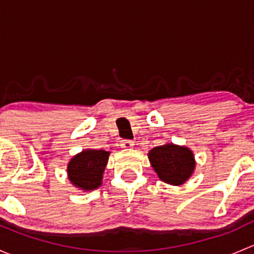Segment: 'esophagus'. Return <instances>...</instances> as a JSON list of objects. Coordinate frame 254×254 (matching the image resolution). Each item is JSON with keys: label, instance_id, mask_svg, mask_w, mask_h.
Returning <instances> with one entry per match:
<instances>
[{"label": "esophagus", "instance_id": "obj_1", "mask_svg": "<svg viewBox=\"0 0 254 254\" xmlns=\"http://www.w3.org/2000/svg\"><path fill=\"white\" fill-rule=\"evenodd\" d=\"M120 146L124 148H131L132 146H134V141H132V140H122Z\"/></svg>", "mask_w": 254, "mask_h": 254}]
</instances>
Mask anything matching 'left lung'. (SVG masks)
Listing matches in <instances>:
<instances>
[{
	"mask_svg": "<svg viewBox=\"0 0 254 254\" xmlns=\"http://www.w3.org/2000/svg\"><path fill=\"white\" fill-rule=\"evenodd\" d=\"M148 158L157 176L173 186L184 183L195 167L193 152L184 146L173 143L153 147L148 152Z\"/></svg>",
	"mask_w": 254,
	"mask_h": 254,
	"instance_id": "8db88e82",
	"label": "left lung"
}]
</instances>
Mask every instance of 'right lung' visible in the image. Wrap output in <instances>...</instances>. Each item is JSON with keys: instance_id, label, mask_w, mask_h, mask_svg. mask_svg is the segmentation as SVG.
Masks as SVG:
<instances>
[{"instance_id": "obj_1", "label": "right lung", "mask_w": 254, "mask_h": 254, "mask_svg": "<svg viewBox=\"0 0 254 254\" xmlns=\"http://www.w3.org/2000/svg\"><path fill=\"white\" fill-rule=\"evenodd\" d=\"M108 157L109 152L104 150L82 151L68 163V179L73 186L84 190L98 188L102 184Z\"/></svg>"}]
</instances>
